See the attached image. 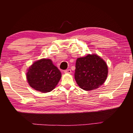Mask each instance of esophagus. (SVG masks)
Here are the masks:
<instances>
[{"label": "esophagus", "mask_w": 133, "mask_h": 133, "mask_svg": "<svg viewBox=\"0 0 133 133\" xmlns=\"http://www.w3.org/2000/svg\"><path fill=\"white\" fill-rule=\"evenodd\" d=\"M64 73H65L70 74L71 73V71L70 69H67V70H64Z\"/></svg>", "instance_id": "34e87169"}]
</instances>
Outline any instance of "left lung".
Masks as SVG:
<instances>
[{"instance_id":"1","label":"left lung","mask_w":133,"mask_h":133,"mask_svg":"<svg viewBox=\"0 0 133 133\" xmlns=\"http://www.w3.org/2000/svg\"><path fill=\"white\" fill-rule=\"evenodd\" d=\"M108 67L103 58L96 55H88L76 60L75 77L81 89L91 90L105 82Z\"/></svg>"}]
</instances>
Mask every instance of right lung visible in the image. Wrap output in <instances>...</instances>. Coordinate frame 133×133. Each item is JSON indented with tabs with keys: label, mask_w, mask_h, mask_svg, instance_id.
<instances>
[{
	"label": "right lung",
	"mask_w": 133,
	"mask_h": 133,
	"mask_svg": "<svg viewBox=\"0 0 133 133\" xmlns=\"http://www.w3.org/2000/svg\"><path fill=\"white\" fill-rule=\"evenodd\" d=\"M62 73L50 59L42 58L29 67L26 78L30 86L42 93L52 91L58 84Z\"/></svg>",
	"instance_id": "add662e5"
}]
</instances>
